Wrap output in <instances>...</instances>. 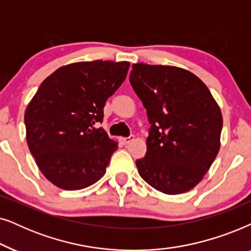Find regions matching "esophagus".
Segmentation results:
<instances>
[{"label": "esophagus", "mask_w": 251, "mask_h": 251, "mask_svg": "<svg viewBox=\"0 0 251 251\" xmlns=\"http://www.w3.org/2000/svg\"><path fill=\"white\" fill-rule=\"evenodd\" d=\"M133 140H134V136H129V138H120V142H122L123 145H128V143H131Z\"/></svg>", "instance_id": "34e87169"}]
</instances>
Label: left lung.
<instances>
[{"mask_svg": "<svg viewBox=\"0 0 251 251\" xmlns=\"http://www.w3.org/2000/svg\"><path fill=\"white\" fill-rule=\"evenodd\" d=\"M129 82L151 124L139 175L168 195L193 189L218 155V103L199 76L176 66L133 64Z\"/></svg>", "mask_w": 251, "mask_h": 251, "instance_id": "1", "label": "left lung"}]
</instances>
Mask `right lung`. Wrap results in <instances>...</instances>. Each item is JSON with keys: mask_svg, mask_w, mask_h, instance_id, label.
I'll use <instances>...</instances> for the list:
<instances>
[{"mask_svg": "<svg viewBox=\"0 0 251 251\" xmlns=\"http://www.w3.org/2000/svg\"><path fill=\"white\" fill-rule=\"evenodd\" d=\"M128 62H76L43 80L25 110L26 141L52 185L78 190L104 176L118 142L96 123L127 75Z\"/></svg>", "mask_w": 251, "mask_h": 251, "instance_id": "1", "label": "right lung"}]
</instances>
